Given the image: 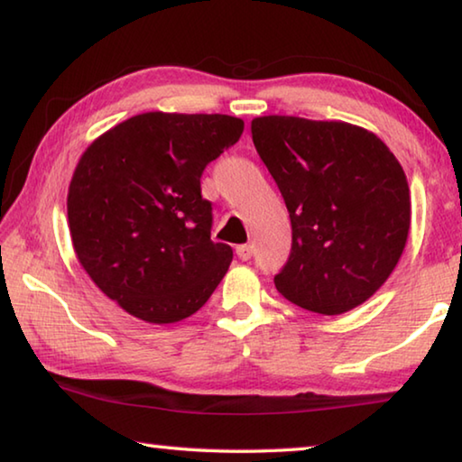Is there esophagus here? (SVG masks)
<instances>
[{
	"instance_id": "esophagus-1",
	"label": "esophagus",
	"mask_w": 462,
	"mask_h": 462,
	"mask_svg": "<svg viewBox=\"0 0 462 462\" xmlns=\"http://www.w3.org/2000/svg\"><path fill=\"white\" fill-rule=\"evenodd\" d=\"M253 253H254V246L253 245H240V246H236V254H238V259H242V261H248L250 256H253Z\"/></svg>"
}]
</instances>
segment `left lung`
Returning a JSON list of instances; mask_svg holds the SVG:
<instances>
[{
	"label": "left lung",
	"instance_id": "1",
	"mask_svg": "<svg viewBox=\"0 0 462 462\" xmlns=\"http://www.w3.org/2000/svg\"><path fill=\"white\" fill-rule=\"evenodd\" d=\"M250 130L291 217L277 291L324 316L361 306L393 273L408 240L402 165L381 138L346 122L263 116Z\"/></svg>",
	"mask_w": 462,
	"mask_h": 462
}]
</instances>
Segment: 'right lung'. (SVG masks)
<instances>
[{
	"label": "right lung",
	"instance_id": "right-lung-1",
	"mask_svg": "<svg viewBox=\"0 0 462 462\" xmlns=\"http://www.w3.org/2000/svg\"><path fill=\"white\" fill-rule=\"evenodd\" d=\"M245 130L224 114L148 112L88 146L69 185L77 259L130 316L173 324L209 300L232 263L212 238L201 173Z\"/></svg>",
	"mask_w": 462,
	"mask_h": 462
}]
</instances>
